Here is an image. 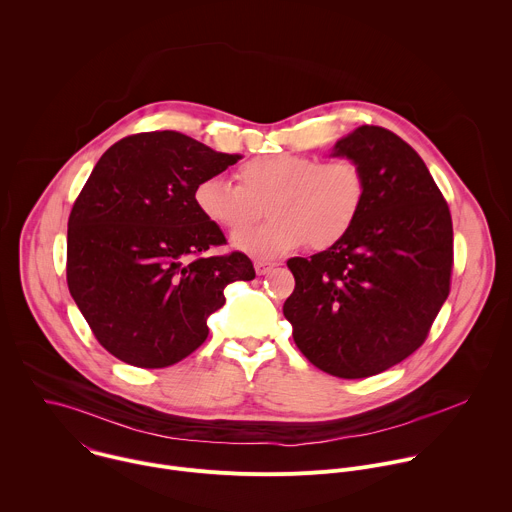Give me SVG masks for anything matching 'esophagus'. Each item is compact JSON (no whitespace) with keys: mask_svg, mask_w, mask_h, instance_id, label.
I'll return each mask as SVG.
<instances>
[{"mask_svg":"<svg viewBox=\"0 0 512 512\" xmlns=\"http://www.w3.org/2000/svg\"><path fill=\"white\" fill-rule=\"evenodd\" d=\"M277 267V263H273V261H265V259H259V261H255V271H257V275H267L271 269H275Z\"/></svg>","mask_w":512,"mask_h":512,"instance_id":"esophagus-1","label":"esophagus"}]
</instances>
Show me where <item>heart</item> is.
<instances>
[{
    "label": "heart",
    "mask_w": 512,
    "mask_h": 512,
    "mask_svg": "<svg viewBox=\"0 0 512 512\" xmlns=\"http://www.w3.org/2000/svg\"><path fill=\"white\" fill-rule=\"evenodd\" d=\"M237 181L203 177L193 189V203L211 225L240 233L233 239L237 249L261 257L283 255L307 241L315 251L339 245L354 231L368 199L366 173L354 158L259 156L239 166ZM265 206L274 219L243 234Z\"/></svg>",
    "instance_id": "b5f03b06"
}]
</instances>
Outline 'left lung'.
<instances>
[{"instance_id":"left-lung-1","label":"left lung","mask_w":512,"mask_h":512,"mask_svg":"<svg viewBox=\"0 0 512 512\" xmlns=\"http://www.w3.org/2000/svg\"><path fill=\"white\" fill-rule=\"evenodd\" d=\"M331 154L362 164L368 199L342 243L287 261L295 289L283 315L315 368L358 380L426 342L450 293L452 217L420 154L392 130L364 124Z\"/></svg>"}]
</instances>
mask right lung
<instances>
[{"instance_id":"obj_1","label":"right lung","mask_w":512,"mask_h":512,"mask_svg":"<svg viewBox=\"0 0 512 512\" xmlns=\"http://www.w3.org/2000/svg\"><path fill=\"white\" fill-rule=\"evenodd\" d=\"M239 158L154 130L118 140L96 162L68 219L66 279L114 358L146 370L181 362L207 339L225 287L255 277L241 251L207 255L227 239L193 203L197 181Z\"/></svg>"}]
</instances>
